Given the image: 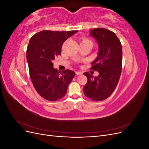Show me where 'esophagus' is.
Wrapping results in <instances>:
<instances>
[{
  "instance_id": "esophagus-1",
  "label": "esophagus",
  "mask_w": 149,
  "mask_h": 149,
  "mask_svg": "<svg viewBox=\"0 0 149 149\" xmlns=\"http://www.w3.org/2000/svg\"><path fill=\"white\" fill-rule=\"evenodd\" d=\"M76 74L77 75H79V74H82L83 73H82V72H81V71H76Z\"/></svg>"
}]
</instances>
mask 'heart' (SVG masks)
Instances as JSON below:
<instances>
[{"label":"heart","instance_id":"obj_1","mask_svg":"<svg viewBox=\"0 0 149 149\" xmlns=\"http://www.w3.org/2000/svg\"><path fill=\"white\" fill-rule=\"evenodd\" d=\"M86 42H90L92 43V42L88 38H82V42L81 43H86Z\"/></svg>","mask_w":149,"mask_h":149}]
</instances>
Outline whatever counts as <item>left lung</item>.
<instances>
[{"instance_id": "8db88e82", "label": "left lung", "mask_w": 149, "mask_h": 149, "mask_svg": "<svg viewBox=\"0 0 149 149\" xmlns=\"http://www.w3.org/2000/svg\"><path fill=\"white\" fill-rule=\"evenodd\" d=\"M90 35L99 45L98 56L92 62L91 69L97 71L94 76L85 72L88 81L83 88L84 95L93 101H101L109 97L118 84L123 66V51L119 39L111 30L95 28Z\"/></svg>"}]
</instances>
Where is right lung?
<instances>
[{
	"mask_svg": "<svg viewBox=\"0 0 149 149\" xmlns=\"http://www.w3.org/2000/svg\"><path fill=\"white\" fill-rule=\"evenodd\" d=\"M77 30H43L30 40L26 49L30 77L36 91L45 100L56 101L63 97L75 75L73 71L61 73L53 68V60L61 55L62 45Z\"/></svg>",
	"mask_w": 149,
	"mask_h": 149,
	"instance_id": "obj_1",
	"label": "right lung"
}]
</instances>
